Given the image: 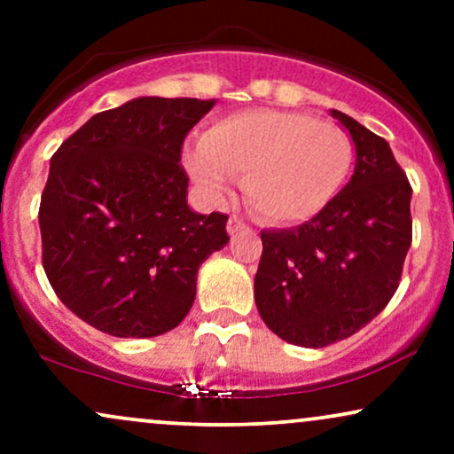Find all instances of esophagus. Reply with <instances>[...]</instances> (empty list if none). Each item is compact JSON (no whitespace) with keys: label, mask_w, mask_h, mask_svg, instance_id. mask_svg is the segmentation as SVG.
I'll list each match as a JSON object with an SVG mask.
<instances>
[{"label":"esophagus","mask_w":454,"mask_h":454,"mask_svg":"<svg viewBox=\"0 0 454 454\" xmlns=\"http://www.w3.org/2000/svg\"><path fill=\"white\" fill-rule=\"evenodd\" d=\"M245 231H249V226L241 220V217L232 215L231 220H228V234H231L232 239H237L239 234H243Z\"/></svg>","instance_id":"34e87169"}]
</instances>
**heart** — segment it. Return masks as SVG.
<instances>
[{
	"instance_id": "heart-1",
	"label": "heart",
	"mask_w": 454,
	"mask_h": 454,
	"mask_svg": "<svg viewBox=\"0 0 454 454\" xmlns=\"http://www.w3.org/2000/svg\"><path fill=\"white\" fill-rule=\"evenodd\" d=\"M348 132L307 113L256 108L228 114L185 151V168L211 200L231 194L245 175V194L275 223L316 217L335 200L352 168Z\"/></svg>"
}]
</instances>
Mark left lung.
Masks as SVG:
<instances>
[{
    "instance_id": "obj_1",
    "label": "left lung",
    "mask_w": 454,
    "mask_h": 454,
    "mask_svg": "<svg viewBox=\"0 0 454 454\" xmlns=\"http://www.w3.org/2000/svg\"><path fill=\"white\" fill-rule=\"evenodd\" d=\"M354 175L309 222L262 231L254 279L258 314L275 335L325 348L372 322L397 290L411 245V187L388 143L341 111Z\"/></svg>"
}]
</instances>
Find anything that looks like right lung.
<instances>
[{
    "instance_id": "right-lung-1",
    "label": "right lung",
    "mask_w": 454,
    "mask_h": 454,
    "mask_svg": "<svg viewBox=\"0 0 454 454\" xmlns=\"http://www.w3.org/2000/svg\"><path fill=\"white\" fill-rule=\"evenodd\" d=\"M215 100L137 98L93 114L51 158L40 200L44 273L67 309L113 337H158L187 316L196 273L231 241L228 215L187 207L179 164Z\"/></svg>"
}]
</instances>
